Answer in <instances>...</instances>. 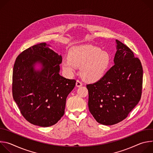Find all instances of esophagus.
<instances>
[{
	"label": "esophagus",
	"instance_id": "esophagus-1",
	"mask_svg": "<svg viewBox=\"0 0 153 153\" xmlns=\"http://www.w3.org/2000/svg\"><path fill=\"white\" fill-rule=\"evenodd\" d=\"M82 85H83V83H82V82H80L79 80H77L76 81V86H77V87H80V86H82Z\"/></svg>",
	"mask_w": 153,
	"mask_h": 153
}]
</instances>
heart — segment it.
Masks as SVG:
<instances>
[{
    "label": "heart",
    "mask_w": 153,
    "mask_h": 153,
    "mask_svg": "<svg viewBox=\"0 0 153 153\" xmlns=\"http://www.w3.org/2000/svg\"><path fill=\"white\" fill-rule=\"evenodd\" d=\"M110 63V56L99 48L91 45L74 47L69 52V58L62 62L64 70L73 73L77 67H80V74L83 79L96 81L105 74Z\"/></svg>",
    "instance_id": "1"
}]
</instances>
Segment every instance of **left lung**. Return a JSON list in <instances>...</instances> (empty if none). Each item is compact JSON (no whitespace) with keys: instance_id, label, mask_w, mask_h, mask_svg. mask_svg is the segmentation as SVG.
<instances>
[{"instance_id":"1","label":"left lung","mask_w":153,"mask_h":153,"mask_svg":"<svg viewBox=\"0 0 153 153\" xmlns=\"http://www.w3.org/2000/svg\"><path fill=\"white\" fill-rule=\"evenodd\" d=\"M114 65L97 82L86 85L89 110L104 125L116 124L127 117L142 96L143 68L132 50L116 40Z\"/></svg>"}]
</instances>
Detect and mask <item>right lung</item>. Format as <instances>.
Masks as SVG:
<instances>
[{"label": "right lung", "mask_w": 153, "mask_h": 153, "mask_svg": "<svg viewBox=\"0 0 153 153\" xmlns=\"http://www.w3.org/2000/svg\"><path fill=\"white\" fill-rule=\"evenodd\" d=\"M48 47L40 43L22 52L13 73V97L21 114L42 127L56 124L63 116L67 97L76 82L59 74L62 57ZM38 62L42 68L36 71L34 64Z\"/></svg>", "instance_id": "obj_1"}]
</instances>
